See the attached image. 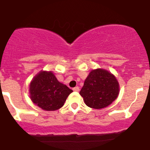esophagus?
<instances>
[{
  "label": "esophagus",
  "mask_w": 150,
  "mask_h": 150,
  "mask_svg": "<svg viewBox=\"0 0 150 150\" xmlns=\"http://www.w3.org/2000/svg\"><path fill=\"white\" fill-rule=\"evenodd\" d=\"M72 89H73L74 91H79V90H80L79 87H78V86H75V88H73Z\"/></svg>",
  "instance_id": "1"
}]
</instances>
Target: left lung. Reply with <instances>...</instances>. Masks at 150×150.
Masks as SVG:
<instances>
[{
    "mask_svg": "<svg viewBox=\"0 0 150 150\" xmlns=\"http://www.w3.org/2000/svg\"><path fill=\"white\" fill-rule=\"evenodd\" d=\"M119 92L120 86L115 76L105 69H97L88 74L80 94L87 106L100 109L111 104Z\"/></svg>",
    "mask_w": 150,
    "mask_h": 150,
    "instance_id": "obj_1",
    "label": "left lung"
}]
</instances>
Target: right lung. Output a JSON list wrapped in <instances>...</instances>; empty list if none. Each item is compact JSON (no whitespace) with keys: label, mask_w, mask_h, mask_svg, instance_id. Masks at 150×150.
<instances>
[{"label":"right lung","mask_w":150,"mask_h":150,"mask_svg":"<svg viewBox=\"0 0 150 150\" xmlns=\"http://www.w3.org/2000/svg\"><path fill=\"white\" fill-rule=\"evenodd\" d=\"M29 92L35 105L50 111L61 108L72 90L59 82L52 72L41 71L30 82Z\"/></svg>","instance_id":"right-lung-1"}]
</instances>
